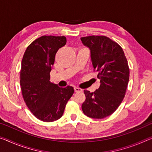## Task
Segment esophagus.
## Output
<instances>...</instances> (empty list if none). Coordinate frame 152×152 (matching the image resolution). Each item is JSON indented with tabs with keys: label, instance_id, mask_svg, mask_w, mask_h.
I'll use <instances>...</instances> for the list:
<instances>
[{
	"label": "esophagus",
	"instance_id": "1",
	"mask_svg": "<svg viewBox=\"0 0 152 152\" xmlns=\"http://www.w3.org/2000/svg\"><path fill=\"white\" fill-rule=\"evenodd\" d=\"M81 91H83V89L80 88H78V87L74 88V92H75V93L81 92Z\"/></svg>",
	"mask_w": 152,
	"mask_h": 152
}]
</instances>
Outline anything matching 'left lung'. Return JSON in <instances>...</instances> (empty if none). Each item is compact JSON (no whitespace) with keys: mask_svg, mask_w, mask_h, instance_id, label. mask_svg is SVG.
Segmentation results:
<instances>
[{"mask_svg":"<svg viewBox=\"0 0 152 152\" xmlns=\"http://www.w3.org/2000/svg\"><path fill=\"white\" fill-rule=\"evenodd\" d=\"M80 39L91 50L94 72L101 83L95 92L84 91L82 110L88 117L102 119L112 114L124 97L129 80L128 61L122 47L110 38L89 36Z\"/></svg>","mask_w":152,"mask_h":152,"instance_id":"1","label":"left lung"}]
</instances>
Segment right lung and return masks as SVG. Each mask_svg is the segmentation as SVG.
Listing matches in <instances>:
<instances>
[{"instance_id": "1", "label": "right lung", "mask_w": 152, "mask_h": 152, "mask_svg": "<svg viewBox=\"0 0 152 152\" xmlns=\"http://www.w3.org/2000/svg\"><path fill=\"white\" fill-rule=\"evenodd\" d=\"M65 37L42 36L31 43L24 53L20 71L23 98L33 115L43 122H53L64 114L73 87L60 88L50 82V72Z\"/></svg>"}]
</instances>
